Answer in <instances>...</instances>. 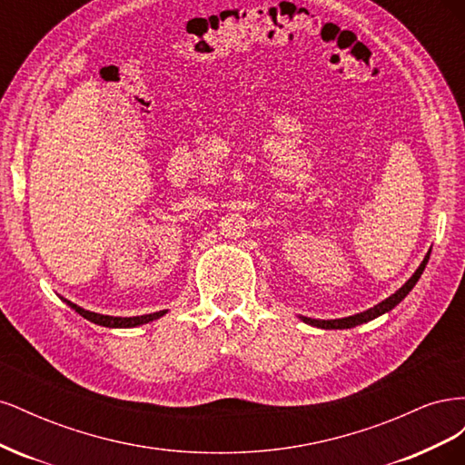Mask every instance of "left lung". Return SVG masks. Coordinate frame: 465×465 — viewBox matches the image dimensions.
Wrapping results in <instances>:
<instances>
[{
  "label": "left lung",
  "instance_id": "obj_1",
  "mask_svg": "<svg viewBox=\"0 0 465 465\" xmlns=\"http://www.w3.org/2000/svg\"><path fill=\"white\" fill-rule=\"evenodd\" d=\"M429 256H430V252L429 254L425 256V260H423V263L419 265V270L413 273V277L407 281V283L400 289V291H396L391 294V297H388L386 301H382L380 304H376L374 308H369V311H364V312H361V314H355V316H349V318H340V320H312V318H302L306 323H311V326H316V328H323V330H347V328H355V326H359V323H364V322H371V320H374V318H378L380 314H384V312H390L393 306L396 304H400L407 294H410V291L415 287V283L419 281V277H420V273H423V270H425V265H427V262H429Z\"/></svg>",
  "mask_w": 465,
  "mask_h": 465
}]
</instances>
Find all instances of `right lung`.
I'll return each mask as SVG.
<instances>
[{"label": "right lung", "mask_w": 465, "mask_h": 465, "mask_svg": "<svg viewBox=\"0 0 465 465\" xmlns=\"http://www.w3.org/2000/svg\"><path fill=\"white\" fill-rule=\"evenodd\" d=\"M69 306L74 308L77 314H81L83 318H87L93 323H98V326H104V328H135V326H142V323L153 322L161 318L163 314H166V311L161 312H153V314H145V316H134V318H114V316H104V314H96V312H89V311H83L81 306L74 304L65 301Z\"/></svg>", "instance_id": "1"}]
</instances>
